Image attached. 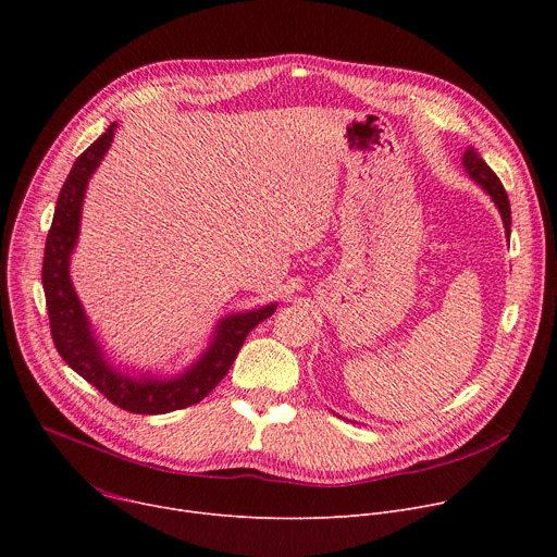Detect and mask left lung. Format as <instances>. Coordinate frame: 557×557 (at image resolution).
Instances as JSON below:
<instances>
[{
  "instance_id": "8db88e82",
  "label": "left lung",
  "mask_w": 557,
  "mask_h": 557,
  "mask_svg": "<svg viewBox=\"0 0 557 557\" xmlns=\"http://www.w3.org/2000/svg\"><path fill=\"white\" fill-rule=\"evenodd\" d=\"M462 165H465L467 174H469L475 183H479V185L492 196V200L496 202V207H498V211H500V215H503V222H505L507 237H509V233H511V207H509V198H507V191H505L500 178L492 172V168L483 161L481 153L475 151L473 147H469V149L465 151Z\"/></svg>"
}]
</instances>
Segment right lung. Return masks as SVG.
<instances>
[{"instance_id": "add662e5", "label": "right lung", "mask_w": 557, "mask_h": 557, "mask_svg": "<svg viewBox=\"0 0 557 557\" xmlns=\"http://www.w3.org/2000/svg\"><path fill=\"white\" fill-rule=\"evenodd\" d=\"M116 123H112L82 156L76 158L54 207L52 226L46 237L41 282L50 317V333L61 359L88 383H92L110 404L134 414H165L189 408L224 379L231 363L240 352L247 335L275 312V304L226 317L218 324L211 348L185 374L174 379H145L136 381L114 372L88 326L82 304L70 284V253L76 245L78 220H82L84 194L88 178L106 156Z\"/></svg>"}]
</instances>
